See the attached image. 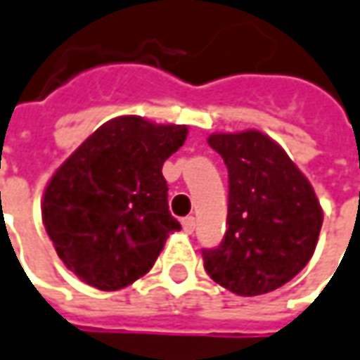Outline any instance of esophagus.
<instances>
[{"label":"esophagus","instance_id":"esophagus-1","mask_svg":"<svg viewBox=\"0 0 360 360\" xmlns=\"http://www.w3.org/2000/svg\"><path fill=\"white\" fill-rule=\"evenodd\" d=\"M182 228H184L186 233H192V231L196 230V219L192 218V216H188V218L182 219Z\"/></svg>","mask_w":360,"mask_h":360}]
</instances>
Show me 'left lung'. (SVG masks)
I'll use <instances>...</instances> for the list:
<instances>
[{"label":"left lung","mask_w":360,"mask_h":360,"mask_svg":"<svg viewBox=\"0 0 360 360\" xmlns=\"http://www.w3.org/2000/svg\"><path fill=\"white\" fill-rule=\"evenodd\" d=\"M228 166V230L202 250L208 276L243 297L285 285L307 265L319 240L323 210L309 180L285 150L259 130L212 134Z\"/></svg>","instance_id":"8db88e82"}]
</instances>
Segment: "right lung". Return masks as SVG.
Here are the masks:
<instances>
[{
  "instance_id": "add662e5",
  "label": "right lung",
  "mask_w": 360,
  "mask_h": 360,
  "mask_svg": "<svg viewBox=\"0 0 360 360\" xmlns=\"http://www.w3.org/2000/svg\"><path fill=\"white\" fill-rule=\"evenodd\" d=\"M182 124L118 117L96 129L53 174L43 224L75 276L101 291L134 283L180 230L162 164L186 141Z\"/></svg>"
}]
</instances>
